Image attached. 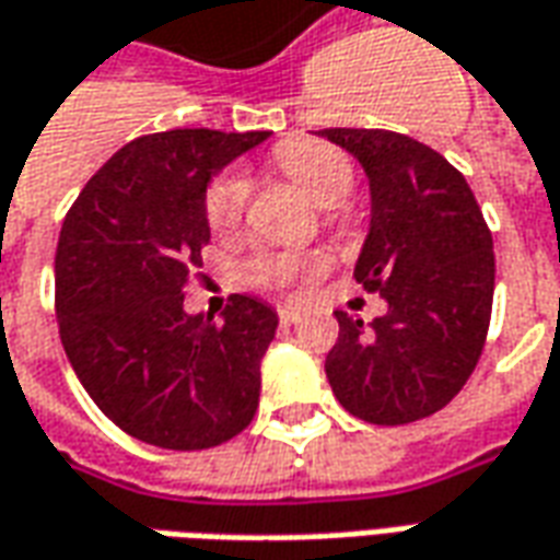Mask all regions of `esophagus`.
<instances>
[{"label": "esophagus", "mask_w": 560, "mask_h": 560, "mask_svg": "<svg viewBox=\"0 0 560 560\" xmlns=\"http://www.w3.org/2000/svg\"><path fill=\"white\" fill-rule=\"evenodd\" d=\"M279 318L281 324H293V320L300 318V308L291 306V303H284V306H279Z\"/></svg>", "instance_id": "1"}]
</instances>
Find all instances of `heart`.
Wrapping results in <instances>:
<instances>
[{
  "instance_id": "1",
  "label": "heart",
  "mask_w": 560,
  "mask_h": 560,
  "mask_svg": "<svg viewBox=\"0 0 560 560\" xmlns=\"http://www.w3.org/2000/svg\"><path fill=\"white\" fill-rule=\"evenodd\" d=\"M276 166L291 182L303 187L308 199L320 209H334L351 194L354 187V166L351 160L334 148V144L312 142V139H291L276 148ZM248 206V178L242 172H224L218 175L206 194V218L214 233H233L242 224V214ZM320 257L296 252H257L245 264L242 276L254 288L264 291H281L303 276H312L320 269Z\"/></svg>"
}]
</instances>
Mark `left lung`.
<instances>
[{
    "instance_id": "left-lung-1",
    "label": "left lung",
    "mask_w": 560,
    "mask_h": 560,
    "mask_svg": "<svg viewBox=\"0 0 560 560\" xmlns=\"http://www.w3.org/2000/svg\"><path fill=\"white\" fill-rule=\"evenodd\" d=\"M370 182V230L354 279L388 303L363 324L336 312L324 373L336 400L370 424L440 412L482 354L494 300V242L460 172L390 130H320Z\"/></svg>"
}]
</instances>
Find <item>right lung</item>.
Instances as JSON below:
<instances>
[{
    "label": "right lung",
    "instance_id": "right-lung-1",
    "mask_svg": "<svg viewBox=\"0 0 560 560\" xmlns=\"http://www.w3.org/2000/svg\"><path fill=\"white\" fill-rule=\"evenodd\" d=\"M269 132L170 130L124 144L60 230L57 324L90 400L160 448H212L252 424L276 308L233 293L221 320L190 315L185 288L212 240L206 194Z\"/></svg>",
    "mask_w": 560,
    "mask_h": 560
}]
</instances>
